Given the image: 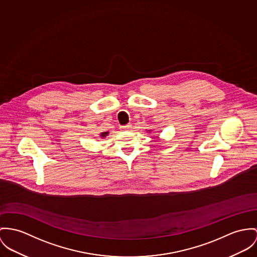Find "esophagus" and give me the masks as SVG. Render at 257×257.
Wrapping results in <instances>:
<instances>
[{
    "label": "esophagus",
    "mask_w": 257,
    "mask_h": 257,
    "mask_svg": "<svg viewBox=\"0 0 257 257\" xmlns=\"http://www.w3.org/2000/svg\"><path fill=\"white\" fill-rule=\"evenodd\" d=\"M131 127H132V125L127 124V125H123V126H121V129H122V130H129V129H131Z\"/></svg>",
    "instance_id": "obj_1"
}]
</instances>
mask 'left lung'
<instances>
[{
	"mask_svg": "<svg viewBox=\"0 0 257 257\" xmlns=\"http://www.w3.org/2000/svg\"><path fill=\"white\" fill-rule=\"evenodd\" d=\"M148 131V133H151L152 132V130H147Z\"/></svg>",
	"mask_w": 257,
	"mask_h": 257,
	"instance_id": "left-lung-1",
	"label": "left lung"
}]
</instances>
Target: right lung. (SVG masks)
<instances>
[{"label": "right lung", "mask_w": 257, "mask_h": 257, "mask_svg": "<svg viewBox=\"0 0 257 257\" xmlns=\"http://www.w3.org/2000/svg\"><path fill=\"white\" fill-rule=\"evenodd\" d=\"M108 135V132H102L99 134V137L101 139L105 138Z\"/></svg>", "instance_id": "add662e5"}]
</instances>
